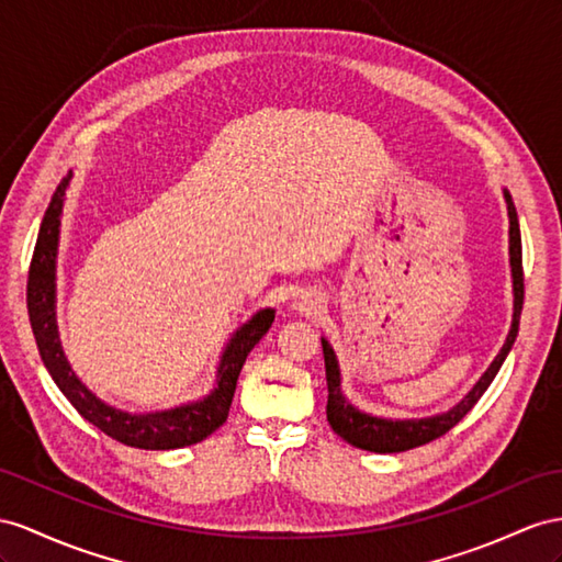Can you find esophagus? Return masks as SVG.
Instances as JSON below:
<instances>
[{
    "mask_svg": "<svg viewBox=\"0 0 562 562\" xmlns=\"http://www.w3.org/2000/svg\"><path fill=\"white\" fill-rule=\"evenodd\" d=\"M321 296L318 294H311V292H306V294H301L299 296V301H296V311L299 313H304V315H315L321 311Z\"/></svg>",
    "mask_w": 562,
    "mask_h": 562,
    "instance_id": "esophagus-1",
    "label": "esophagus"
}]
</instances>
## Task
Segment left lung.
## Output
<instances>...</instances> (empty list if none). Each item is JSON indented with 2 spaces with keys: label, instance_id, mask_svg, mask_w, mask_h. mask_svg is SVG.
I'll use <instances>...</instances> for the list:
<instances>
[{
  "label": "left lung",
  "instance_id": "left-lung-1",
  "mask_svg": "<svg viewBox=\"0 0 562 562\" xmlns=\"http://www.w3.org/2000/svg\"><path fill=\"white\" fill-rule=\"evenodd\" d=\"M508 204V218H510V272H513V325L506 337V344L494 358V363L486 368L480 382L472 386L468 396L456 404L451 411L431 415V418L420 420H386L375 418V415L361 413L353 408L347 398L341 394V378H339V366L333 347L323 339V356H325V378H327V423L337 435L349 441L356 449L372 451V453H401L415 449V446H423L443 437L446 431L456 427L465 415L477 404L482 394L488 390V384L494 382L496 372L501 370L503 361H506L508 351L513 349L517 327H520V313H522V301H525V276H522V237H520V223H517V211L513 204V196L508 190H503Z\"/></svg>",
  "mask_w": 562,
  "mask_h": 562
}]
</instances>
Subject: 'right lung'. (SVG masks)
I'll return each instance as SVG.
<instances>
[{
  "instance_id": "add662e5",
  "label": "right lung",
  "mask_w": 562,
  "mask_h": 562,
  "mask_svg": "<svg viewBox=\"0 0 562 562\" xmlns=\"http://www.w3.org/2000/svg\"><path fill=\"white\" fill-rule=\"evenodd\" d=\"M68 182L70 172L56 187L49 201V209L40 225L31 270H27V315H31V327L42 363H45L56 386L85 420L125 446H135V449L144 451H170L206 439L227 420L239 370L258 339L268 333L272 321H276V311H258L251 321L237 329L221 356L215 390L201 401L144 415H131L106 406L70 370L61 349L59 329H56V249H59V225Z\"/></svg>"
}]
</instances>
